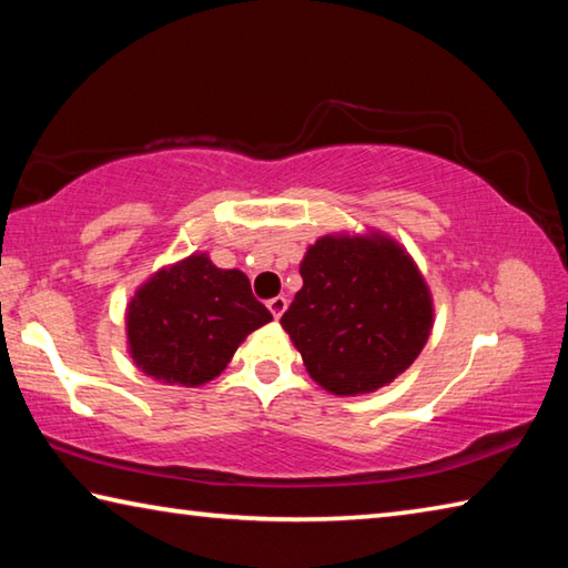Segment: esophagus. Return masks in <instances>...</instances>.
Here are the masks:
<instances>
[{"mask_svg":"<svg viewBox=\"0 0 568 568\" xmlns=\"http://www.w3.org/2000/svg\"><path fill=\"white\" fill-rule=\"evenodd\" d=\"M285 307H287V297H283V295H277V297H273V301H267V311L273 313L275 321L285 313Z\"/></svg>","mask_w":568,"mask_h":568,"instance_id":"34e87169","label":"esophagus"}]
</instances>
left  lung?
<instances>
[{
	"label": "left lung",
	"instance_id": "8db88e82",
	"mask_svg": "<svg viewBox=\"0 0 568 568\" xmlns=\"http://www.w3.org/2000/svg\"><path fill=\"white\" fill-rule=\"evenodd\" d=\"M301 275L281 325L318 386L335 396L373 393L418 358L434 328V301L396 240L323 235L307 247Z\"/></svg>",
	"mask_w": 568,
	"mask_h": 568
}]
</instances>
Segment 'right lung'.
<instances>
[{"instance_id": "1", "label": "right lung", "mask_w": 568, "mask_h": 568, "mask_svg": "<svg viewBox=\"0 0 568 568\" xmlns=\"http://www.w3.org/2000/svg\"><path fill=\"white\" fill-rule=\"evenodd\" d=\"M240 271L195 253L150 277L128 305L134 365L168 386L195 388L227 368L237 345L271 323Z\"/></svg>"}]
</instances>
